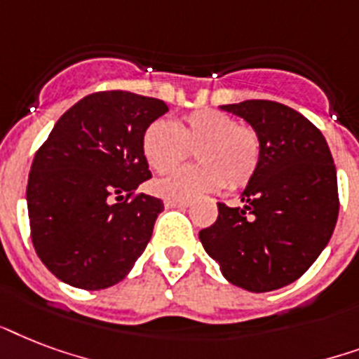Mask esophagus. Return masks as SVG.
<instances>
[{
  "instance_id": "obj_1",
  "label": "esophagus",
  "mask_w": 359,
  "mask_h": 359,
  "mask_svg": "<svg viewBox=\"0 0 359 359\" xmlns=\"http://www.w3.org/2000/svg\"><path fill=\"white\" fill-rule=\"evenodd\" d=\"M189 205V202H176V200H165L166 210H172V208H180V210H185Z\"/></svg>"
}]
</instances>
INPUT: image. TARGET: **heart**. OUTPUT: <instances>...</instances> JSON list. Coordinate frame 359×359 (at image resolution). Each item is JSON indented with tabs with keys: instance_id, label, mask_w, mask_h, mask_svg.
I'll return each mask as SVG.
<instances>
[{
	"instance_id": "1",
	"label": "heart",
	"mask_w": 359,
	"mask_h": 359,
	"mask_svg": "<svg viewBox=\"0 0 359 359\" xmlns=\"http://www.w3.org/2000/svg\"><path fill=\"white\" fill-rule=\"evenodd\" d=\"M196 148L200 163L185 166L151 183L157 196L187 202L200 194L229 187H243L257 176L262 142L251 125L219 110L202 108L183 118V125L155 119L142 135V154L151 170L165 174L176 168Z\"/></svg>"
}]
</instances>
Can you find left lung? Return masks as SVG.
I'll return each instance as SVG.
<instances>
[{"label": "left lung", "instance_id": "left-lung-1", "mask_svg": "<svg viewBox=\"0 0 359 359\" xmlns=\"http://www.w3.org/2000/svg\"><path fill=\"white\" fill-rule=\"evenodd\" d=\"M223 110L257 130L262 159L241 194L245 205L219 202L217 221L200 230V241L232 285L277 290L299 279L333 234L339 193L332 151L320 130L286 104L252 99Z\"/></svg>", "mask_w": 359, "mask_h": 359}]
</instances>
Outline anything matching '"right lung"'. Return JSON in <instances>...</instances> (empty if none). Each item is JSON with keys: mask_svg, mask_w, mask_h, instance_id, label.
Instances as JSON below:
<instances>
[{"mask_svg": "<svg viewBox=\"0 0 359 359\" xmlns=\"http://www.w3.org/2000/svg\"><path fill=\"white\" fill-rule=\"evenodd\" d=\"M165 112L161 99L97 91L69 108L37 149L26 191L32 241L67 285H116L148 245L165 205L136 193L151 177L142 135Z\"/></svg>", "mask_w": 359, "mask_h": 359, "instance_id": "right-lung-1", "label": "right lung"}]
</instances>
